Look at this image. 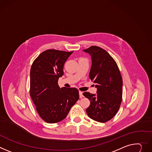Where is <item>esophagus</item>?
I'll use <instances>...</instances> for the list:
<instances>
[{
	"label": "esophagus",
	"instance_id": "esophagus-1",
	"mask_svg": "<svg viewBox=\"0 0 152 152\" xmlns=\"http://www.w3.org/2000/svg\"><path fill=\"white\" fill-rule=\"evenodd\" d=\"M83 93H82V91H79V97H80V98H82L84 97V96H83V94H82Z\"/></svg>",
	"mask_w": 152,
	"mask_h": 152
}]
</instances>
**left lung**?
Returning a JSON list of instances; mask_svg holds the SVG:
<instances>
[{
  "instance_id": "1",
  "label": "left lung",
  "mask_w": 152,
  "mask_h": 152,
  "mask_svg": "<svg viewBox=\"0 0 152 152\" xmlns=\"http://www.w3.org/2000/svg\"><path fill=\"white\" fill-rule=\"evenodd\" d=\"M83 51L89 54L91 66L89 77L96 84V93L84 92L90 101L86 112L92 119L105 122L112 119L120 107L122 96V79L118 66L108 52L96 46Z\"/></svg>"
}]
</instances>
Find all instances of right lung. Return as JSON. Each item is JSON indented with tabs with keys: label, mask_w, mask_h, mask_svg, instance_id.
Returning a JSON list of instances; mask_svg holds the SVG:
<instances>
[{
	"label": "right lung",
	"mask_w": 152,
	"mask_h": 152,
	"mask_svg": "<svg viewBox=\"0 0 152 152\" xmlns=\"http://www.w3.org/2000/svg\"><path fill=\"white\" fill-rule=\"evenodd\" d=\"M73 51L47 50L33 62L30 70V96L40 118L53 124L66 118L79 98L76 88H60L58 79Z\"/></svg>",
	"instance_id": "add662e5"
}]
</instances>
